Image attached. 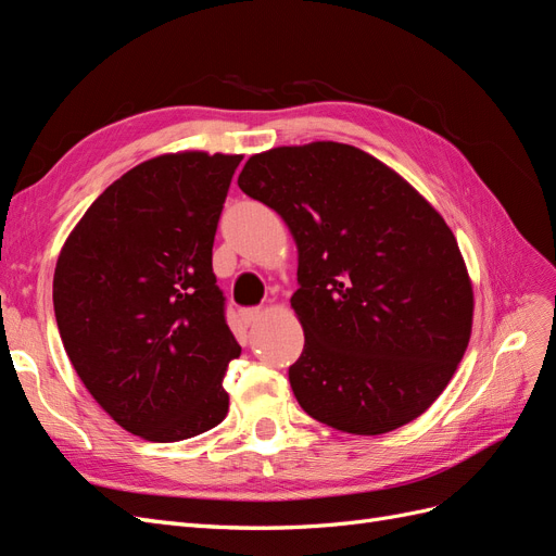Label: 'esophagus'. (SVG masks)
<instances>
[{
    "label": "esophagus",
    "instance_id": "esophagus-1",
    "mask_svg": "<svg viewBox=\"0 0 556 556\" xmlns=\"http://www.w3.org/2000/svg\"><path fill=\"white\" fill-rule=\"evenodd\" d=\"M262 311L260 308H250V311H243L241 313V317H243V323L248 325V327H255L257 323H260V319H262Z\"/></svg>",
    "mask_w": 556,
    "mask_h": 556
}]
</instances>
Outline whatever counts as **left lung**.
Here are the masks:
<instances>
[{
	"label": "left lung",
	"instance_id": "8db88e82",
	"mask_svg": "<svg viewBox=\"0 0 556 556\" xmlns=\"http://www.w3.org/2000/svg\"><path fill=\"white\" fill-rule=\"evenodd\" d=\"M239 188L296 243L299 406L357 435L413 422L443 394L473 327V285L441 213L390 166L336 141L252 155Z\"/></svg>",
	"mask_w": 556,
	"mask_h": 556
}]
</instances>
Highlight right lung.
Returning <instances> with one entry per match:
<instances>
[{"instance_id": "add662e5", "label": "right lung", "mask_w": 556, "mask_h": 556, "mask_svg": "<svg viewBox=\"0 0 556 556\" xmlns=\"http://www.w3.org/2000/svg\"><path fill=\"white\" fill-rule=\"evenodd\" d=\"M243 155L182 150L111 182L66 237L53 278L66 355L139 439L176 443L227 417L241 345L225 323L213 239Z\"/></svg>"}]
</instances>
